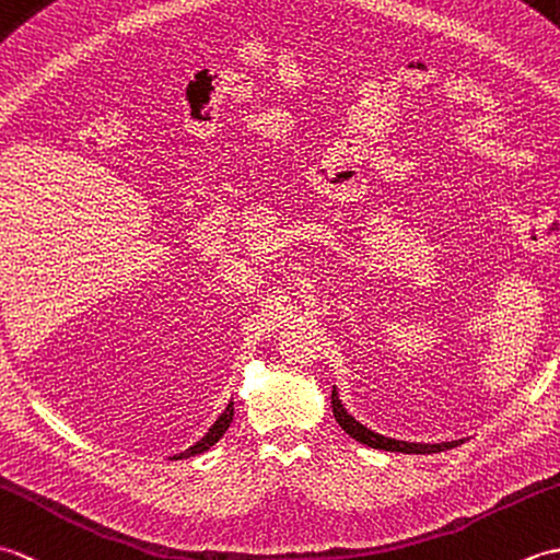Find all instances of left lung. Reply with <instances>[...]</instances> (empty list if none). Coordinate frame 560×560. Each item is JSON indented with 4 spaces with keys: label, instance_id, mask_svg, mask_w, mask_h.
Masks as SVG:
<instances>
[{
    "label": "left lung",
    "instance_id": "obj_1",
    "mask_svg": "<svg viewBox=\"0 0 560 560\" xmlns=\"http://www.w3.org/2000/svg\"><path fill=\"white\" fill-rule=\"evenodd\" d=\"M331 411H335L337 423L347 431L351 438L359 440V443L375 447V450H387V452H404V455H433V452H443L462 445L464 440H452V443H407V440H395V438H385L371 428H365L359 423L353 416L341 407V401L337 397V387L331 389Z\"/></svg>",
    "mask_w": 560,
    "mask_h": 560
}]
</instances>
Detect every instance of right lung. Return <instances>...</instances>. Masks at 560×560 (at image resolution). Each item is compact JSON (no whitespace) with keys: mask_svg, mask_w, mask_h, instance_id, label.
Listing matches in <instances>:
<instances>
[{"mask_svg":"<svg viewBox=\"0 0 560 560\" xmlns=\"http://www.w3.org/2000/svg\"><path fill=\"white\" fill-rule=\"evenodd\" d=\"M231 421H233V401L229 404V407H225V411L219 416L217 423H213V425L209 428V433H207L205 438L197 440V443H195L192 447H187L185 452H180V455H173L171 459H185V457H195V455H201V452H207L211 445L219 443L221 435H223L225 431H229Z\"/></svg>","mask_w":560,"mask_h":560,"instance_id":"right-lung-1","label":"right lung"}]
</instances>
